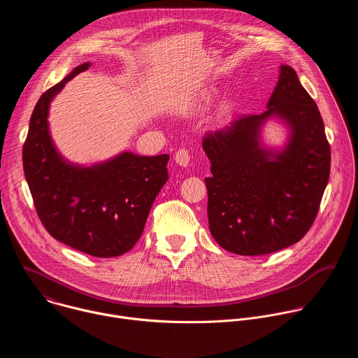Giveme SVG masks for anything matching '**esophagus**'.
Segmentation results:
<instances>
[{"instance_id":"34e87169","label":"esophagus","mask_w":358,"mask_h":358,"mask_svg":"<svg viewBox=\"0 0 358 358\" xmlns=\"http://www.w3.org/2000/svg\"><path fill=\"white\" fill-rule=\"evenodd\" d=\"M174 160L178 166L181 167H187L189 164V160H191V156H189V151L187 148H180L176 156H174Z\"/></svg>"}]
</instances>
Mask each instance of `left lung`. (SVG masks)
Wrapping results in <instances>:
<instances>
[{"label": "left lung", "instance_id": "1", "mask_svg": "<svg viewBox=\"0 0 358 358\" xmlns=\"http://www.w3.org/2000/svg\"><path fill=\"white\" fill-rule=\"evenodd\" d=\"M272 115L291 130L279 152L260 143ZM202 148L211 162L208 224L227 250L257 257L299 242L313 225L330 176V144L315 100L287 65L262 115L239 116L210 131Z\"/></svg>", "mask_w": 358, "mask_h": 358}]
</instances>
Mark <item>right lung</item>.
I'll list each match as a JSON object with an SVG mask.
<instances>
[{
    "label": "right lung",
    "mask_w": 358,
    "mask_h": 358,
    "mask_svg": "<svg viewBox=\"0 0 358 358\" xmlns=\"http://www.w3.org/2000/svg\"><path fill=\"white\" fill-rule=\"evenodd\" d=\"M89 66H76L42 93L29 120L22 164L36 214L49 235L92 257L113 258L129 252L141 236L152 202L169 180L170 156L124 151L92 167L62 159L49 134V103Z\"/></svg>",
    "instance_id": "obj_1"
}]
</instances>
